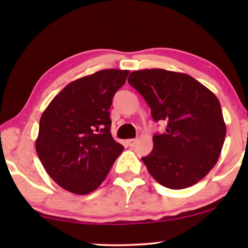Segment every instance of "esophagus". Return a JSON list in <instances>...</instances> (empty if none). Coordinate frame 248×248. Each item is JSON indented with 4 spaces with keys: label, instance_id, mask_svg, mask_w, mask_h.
Here are the masks:
<instances>
[{
    "label": "esophagus",
    "instance_id": "34e87169",
    "mask_svg": "<svg viewBox=\"0 0 248 248\" xmlns=\"http://www.w3.org/2000/svg\"><path fill=\"white\" fill-rule=\"evenodd\" d=\"M137 139H130V140H127V145H130V147H134L135 143H137Z\"/></svg>",
    "mask_w": 248,
    "mask_h": 248
}]
</instances>
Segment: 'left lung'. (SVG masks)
<instances>
[{"label":"left lung","mask_w":248,"mask_h":248,"mask_svg":"<svg viewBox=\"0 0 248 248\" xmlns=\"http://www.w3.org/2000/svg\"><path fill=\"white\" fill-rule=\"evenodd\" d=\"M127 81L147 101L155 122H167L142 158L152 177L171 189L201 181L218 161L226 138L216 94L191 76L161 69L134 71Z\"/></svg>","instance_id":"left-lung-1"}]
</instances>
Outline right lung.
<instances>
[{
  "instance_id": "add662e5",
  "label": "right lung",
  "mask_w": 248,
  "mask_h": 248,
  "mask_svg": "<svg viewBox=\"0 0 248 248\" xmlns=\"http://www.w3.org/2000/svg\"><path fill=\"white\" fill-rule=\"evenodd\" d=\"M128 72L109 69L80 78L44 110L36 151L47 174L66 191H94L123 151L110 134L109 108Z\"/></svg>"
}]
</instances>
